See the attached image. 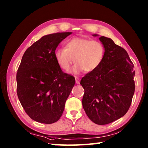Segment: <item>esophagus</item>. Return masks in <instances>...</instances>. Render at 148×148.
Returning a JSON list of instances; mask_svg holds the SVG:
<instances>
[{
  "label": "esophagus",
  "mask_w": 148,
  "mask_h": 148,
  "mask_svg": "<svg viewBox=\"0 0 148 148\" xmlns=\"http://www.w3.org/2000/svg\"><path fill=\"white\" fill-rule=\"evenodd\" d=\"M75 79H76V84H79V78H78V77L75 76Z\"/></svg>",
  "instance_id": "1"
}]
</instances>
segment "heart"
<instances>
[{
    "label": "heart",
    "instance_id": "1",
    "mask_svg": "<svg viewBox=\"0 0 148 148\" xmlns=\"http://www.w3.org/2000/svg\"><path fill=\"white\" fill-rule=\"evenodd\" d=\"M104 55L105 47L101 42L80 37L70 39L66 42L64 49L59 48L55 51L56 61L64 71L69 70L74 59L75 74L83 70L94 71L101 63Z\"/></svg>",
    "mask_w": 148,
    "mask_h": 148
}]
</instances>
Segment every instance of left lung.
I'll return each instance as SVG.
<instances>
[{"instance_id": "1", "label": "left lung", "mask_w": 148, "mask_h": 148, "mask_svg": "<svg viewBox=\"0 0 148 148\" xmlns=\"http://www.w3.org/2000/svg\"><path fill=\"white\" fill-rule=\"evenodd\" d=\"M99 40L105 47L103 59L80 84L85 91L82 105L86 114L94 123L104 125L127 112L134 93L135 71L125 49L108 37L101 36Z\"/></svg>"}]
</instances>
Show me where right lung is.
I'll return each instance as SVG.
<instances>
[{
	"label": "right lung",
	"mask_w": 148,
	"mask_h": 148,
	"mask_svg": "<svg viewBox=\"0 0 148 148\" xmlns=\"http://www.w3.org/2000/svg\"><path fill=\"white\" fill-rule=\"evenodd\" d=\"M72 32L47 35L23 54L16 74L17 94L23 109L38 123L52 124L62 116L75 78L64 73L55 58L60 42Z\"/></svg>",
	"instance_id": "add662e5"
}]
</instances>
